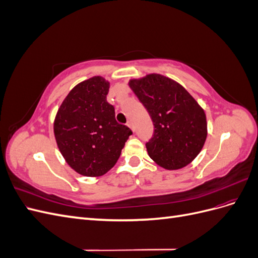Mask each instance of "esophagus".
I'll use <instances>...</instances> for the list:
<instances>
[{
  "label": "esophagus",
  "instance_id": "obj_1",
  "mask_svg": "<svg viewBox=\"0 0 258 258\" xmlns=\"http://www.w3.org/2000/svg\"><path fill=\"white\" fill-rule=\"evenodd\" d=\"M127 126L132 130V131H135V128H134V124H132V122L131 121H128L127 122Z\"/></svg>",
  "mask_w": 258,
  "mask_h": 258
}]
</instances>
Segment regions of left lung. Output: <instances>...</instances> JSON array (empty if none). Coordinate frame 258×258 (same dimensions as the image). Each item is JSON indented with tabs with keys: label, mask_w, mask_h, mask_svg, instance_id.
<instances>
[{
	"label": "left lung",
	"mask_w": 258,
	"mask_h": 258,
	"mask_svg": "<svg viewBox=\"0 0 258 258\" xmlns=\"http://www.w3.org/2000/svg\"><path fill=\"white\" fill-rule=\"evenodd\" d=\"M128 84L153 120L148 156L166 170L186 167L201 152L208 136L204 108L181 84L165 75L147 74Z\"/></svg>",
	"instance_id": "obj_1"
}]
</instances>
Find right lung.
I'll return each instance as SVG.
<instances>
[{
	"label": "right lung",
	"mask_w": 258,
	"mask_h": 258,
	"mask_svg": "<svg viewBox=\"0 0 258 258\" xmlns=\"http://www.w3.org/2000/svg\"><path fill=\"white\" fill-rule=\"evenodd\" d=\"M110 82L92 76L81 82L62 101L53 121V135L61 155L75 172L97 177L118 160L132 131L115 119L106 101Z\"/></svg>",
	"instance_id": "right-lung-1"
}]
</instances>
